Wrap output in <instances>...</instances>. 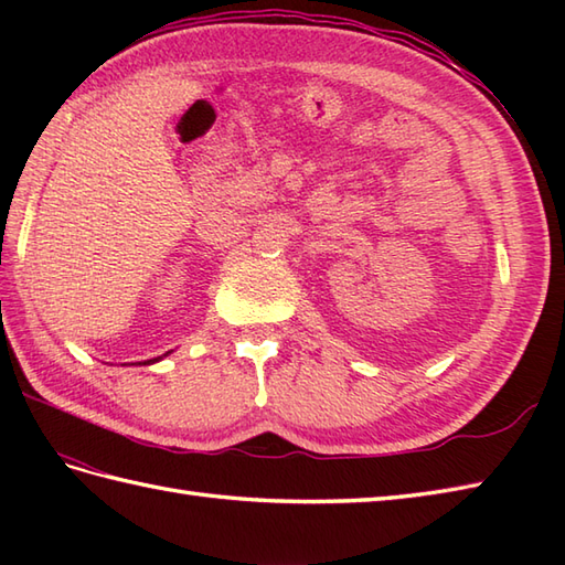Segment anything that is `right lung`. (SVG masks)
I'll list each match as a JSON object with an SVG mask.
<instances>
[{"mask_svg":"<svg viewBox=\"0 0 565 565\" xmlns=\"http://www.w3.org/2000/svg\"><path fill=\"white\" fill-rule=\"evenodd\" d=\"M167 354H170V352H167ZM167 354H164V356H167ZM160 359H162V356H158V359H148V362H142V364H154V362H160ZM138 364H140V362H138Z\"/></svg>","mask_w":565,"mask_h":565,"instance_id":"obj_1","label":"right lung"}]
</instances>
